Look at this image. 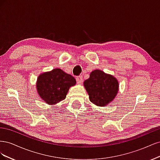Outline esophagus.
<instances>
[{"mask_svg":"<svg viewBox=\"0 0 160 160\" xmlns=\"http://www.w3.org/2000/svg\"><path fill=\"white\" fill-rule=\"evenodd\" d=\"M76 81H77V83H78V84H81L82 82V81H83V77L82 76H78V77H77V78H76Z\"/></svg>","mask_w":160,"mask_h":160,"instance_id":"34e87169","label":"esophagus"}]
</instances>
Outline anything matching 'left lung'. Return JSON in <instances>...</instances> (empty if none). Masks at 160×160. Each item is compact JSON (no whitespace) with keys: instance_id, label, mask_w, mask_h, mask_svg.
Masks as SVG:
<instances>
[{"instance_id":"obj_1","label":"left lung","mask_w":160,"mask_h":160,"mask_svg":"<svg viewBox=\"0 0 160 160\" xmlns=\"http://www.w3.org/2000/svg\"><path fill=\"white\" fill-rule=\"evenodd\" d=\"M83 85L91 103L105 107L113 101L119 91V82L113 75L96 69L92 71Z\"/></svg>"}]
</instances>
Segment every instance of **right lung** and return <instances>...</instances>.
<instances>
[{"label":"right lung","mask_w":160,"mask_h":160,"mask_svg":"<svg viewBox=\"0 0 160 160\" xmlns=\"http://www.w3.org/2000/svg\"><path fill=\"white\" fill-rule=\"evenodd\" d=\"M75 85L73 77L57 68L41 73L36 83L37 93L48 105H55L64 100L69 88Z\"/></svg>","instance_id":"1"}]
</instances>
